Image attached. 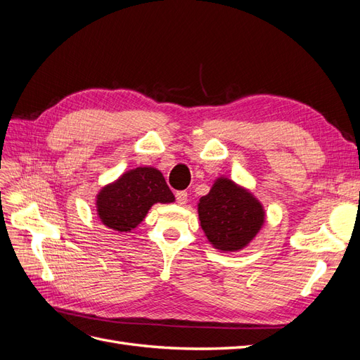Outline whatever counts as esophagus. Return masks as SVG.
I'll use <instances>...</instances> for the list:
<instances>
[{
  "label": "esophagus",
  "instance_id": "obj_1",
  "mask_svg": "<svg viewBox=\"0 0 360 360\" xmlns=\"http://www.w3.org/2000/svg\"><path fill=\"white\" fill-rule=\"evenodd\" d=\"M176 201H177V204H180V205L186 204V201H188V192H186V191L176 192Z\"/></svg>",
  "mask_w": 360,
  "mask_h": 360
}]
</instances>
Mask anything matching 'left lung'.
<instances>
[{
    "label": "left lung",
    "mask_w": 360,
    "mask_h": 360,
    "mask_svg": "<svg viewBox=\"0 0 360 360\" xmlns=\"http://www.w3.org/2000/svg\"><path fill=\"white\" fill-rule=\"evenodd\" d=\"M201 228L220 250H238L264 223V210L255 198L231 180L220 179L198 204Z\"/></svg>",
    "instance_id": "8db88e82"
}]
</instances>
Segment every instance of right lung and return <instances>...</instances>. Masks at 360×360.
<instances>
[{"instance_id":"obj_1","label":"right lung","mask_w":360,"mask_h":360,"mask_svg":"<svg viewBox=\"0 0 360 360\" xmlns=\"http://www.w3.org/2000/svg\"><path fill=\"white\" fill-rule=\"evenodd\" d=\"M164 176L155 168H135L98 195V216L110 229L129 232L156 202H172Z\"/></svg>"}]
</instances>
